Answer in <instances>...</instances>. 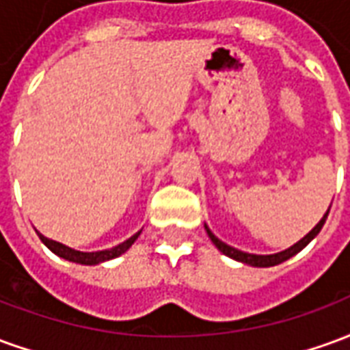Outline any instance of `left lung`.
I'll return each mask as SVG.
<instances>
[{
    "label": "left lung",
    "mask_w": 350,
    "mask_h": 350,
    "mask_svg": "<svg viewBox=\"0 0 350 350\" xmlns=\"http://www.w3.org/2000/svg\"><path fill=\"white\" fill-rule=\"evenodd\" d=\"M328 212H330V208L326 210V213L323 215V219L317 223L315 227L309 230L308 234L304 236L301 240H298V242L294 243V245H291L288 250L285 251H279V253H273V255H255V253H245V251H240L236 250V247H230L228 243L221 242L217 236L213 234L212 230L208 228V225H204L206 232H208V236H210V240L213 242V245L217 247V250L223 253V255H227V257L234 258V260H238V262H243L247 264V266H255V268H270V266H278V264L285 262V260H288L291 257H294L296 253H300L306 245H308L313 238H315L319 232H321V228H323L324 221H326V217H328Z\"/></svg>",
    "instance_id": "left-lung-1"
}]
</instances>
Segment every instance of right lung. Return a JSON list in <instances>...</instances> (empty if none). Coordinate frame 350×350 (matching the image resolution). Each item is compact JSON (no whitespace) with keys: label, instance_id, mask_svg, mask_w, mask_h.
Segmentation results:
<instances>
[{"label":"right lung","instance_id":"add662e5","mask_svg":"<svg viewBox=\"0 0 350 350\" xmlns=\"http://www.w3.org/2000/svg\"><path fill=\"white\" fill-rule=\"evenodd\" d=\"M140 232H142V230H138L137 234H133L129 240H125V242H122L120 245H116V247H112V250L92 251V253H86V251L72 250V247H69V245L56 242V240H50V238L42 236L41 232L37 230V234H39V238H41V242L44 243L52 253H56L57 257L65 258V260H69V262L86 264V266H95V264L105 262V260H112V258L123 255V253L129 250L133 243L137 242V238L140 236Z\"/></svg>","mask_w":350,"mask_h":350}]
</instances>
